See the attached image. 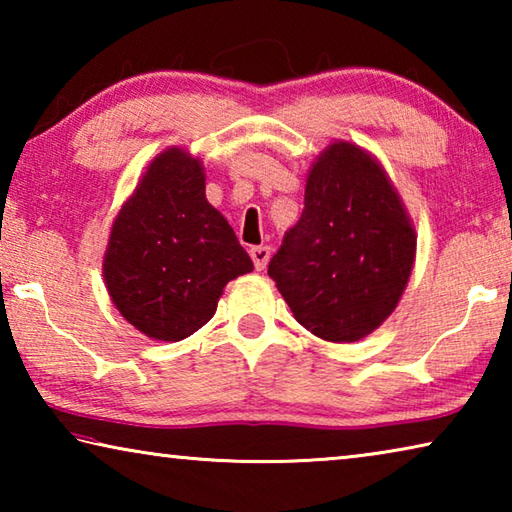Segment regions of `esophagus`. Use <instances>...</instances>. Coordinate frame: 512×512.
I'll use <instances>...</instances> for the list:
<instances>
[{
	"label": "esophagus",
	"instance_id": "34e87169",
	"mask_svg": "<svg viewBox=\"0 0 512 512\" xmlns=\"http://www.w3.org/2000/svg\"><path fill=\"white\" fill-rule=\"evenodd\" d=\"M250 257H253V264L257 271H264L268 259H271V248L268 246H253L250 248Z\"/></svg>",
	"mask_w": 512,
	"mask_h": 512
}]
</instances>
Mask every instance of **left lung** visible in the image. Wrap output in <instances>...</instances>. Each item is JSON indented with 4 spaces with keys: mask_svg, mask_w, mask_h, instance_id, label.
<instances>
[{
    "mask_svg": "<svg viewBox=\"0 0 512 512\" xmlns=\"http://www.w3.org/2000/svg\"><path fill=\"white\" fill-rule=\"evenodd\" d=\"M413 259L415 230L386 171L359 146L336 142L311 167L305 210L268 275L302 327L352 343L393 314Z\"/></svg>",
    "mask_w": 512,
    "mask_h": 512,
    "instance_id": "8db88e82",
    "label": "left lung"
}]
</instances>
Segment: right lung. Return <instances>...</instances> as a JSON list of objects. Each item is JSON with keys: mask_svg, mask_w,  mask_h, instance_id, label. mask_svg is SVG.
Masks as SVG:
<instances>
[{"mask_svg": "<svg viewBox=\"0 0 512 512\" xmlns=\"http://www.w3.org/2000/svg\"><path fill=\"white\" fill-rule=\"evenodd\" d=\"M250 271L235 230L207 203L201 162L160 153L112 223L103 277L119 314L155 341H183Z\"/></svg>", "mask_w": 512, "mask_h": 512, "instance_id": "right-lung-1", "label": "right lung"}]
</instances>
